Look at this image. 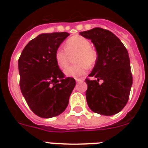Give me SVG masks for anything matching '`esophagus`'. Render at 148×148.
<instances>
[{"mask_svg": "<svg viewBox=\"0 0 148 148\" xmlns=\"http://www.w3.org/2000/svg\"><path fill=\"white\" fill-rule=\"evenodd\" d=\"M75 81H76L77 82H84V78H75Z\"/></svg>", "mask_w": 148, "mask_h": 148, "instance_id": "1", "label": "esophagus"}]
</instances>
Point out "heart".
Listing matches in <instances>:
<instances>
[{
	"label": "heart",
	"instance_id": "obj_1",
	"mask_svg": "<svg viewBox=\"0 0 148 148\" xmlns=\"http://www.w3.org/2000/svg\"><path fill=\"white\" fill-rule=\"evenodd\" d=\"M77 53L75 62L78 64L68 66L64 73L67 76L80 77L87 73L89 66H93L97 61V53L91 48L90 40L81 35H75L68 38L64 49L58 48L55 54L56 64L61 69L67 66L69 55Z\"/></svg>",
	"mask_w": 148,
	"mask_h": 148
}]
</instances>
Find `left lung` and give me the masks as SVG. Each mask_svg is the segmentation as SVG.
<instances>
[{
  "mask_svg": "<svg viewBox=\"0 0 148 148\" xmlns=\"http://www.w3.org/2000/svg\"><path fill=\"white\" fill-rule=\"evenodd\" d=\"M83 37L91 40L97 52V61L89 76L86 99L94 113L113 116L125 108L133 84L130 63L124 44L113 32L102 28L81 32ZM102 80L101 84L98 83Z\"/></svg>",
  "mask_w": 148,
  "mask_h": 148,
  "instance_id": "obj_1",
  "label": "left lung"
}]
</instances>
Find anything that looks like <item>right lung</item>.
Listing matches in <instances>:
<instances>
[{"label": "right lung", "instance_id": "obj_1", "mask_svg": "<svg viewBox=\"0 0 148 148\" xmlns=\"http://www.w3.org/2000/svg\"><path fill=\"white\" fill-rule=\"evenodd\" d=\"M70 34L43 33L27 44L18 59L20 88L32 111L41 118L62 113L75 86L56 64L55 54Z\"/></svg>", "mask_w": 148, "mask_h": 148}]
</instances>
